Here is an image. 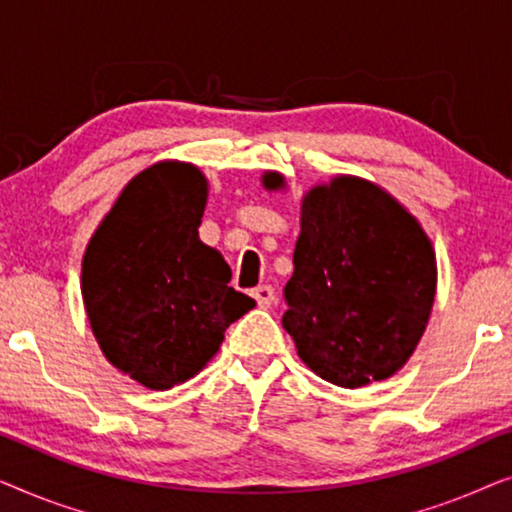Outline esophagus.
<instances>
[{"label":"esophagus","mask_w":512,"mask_h":512,"mask_svg":"<svg viewBox=\"0 0 512 512\" xmlns=\"http://www.w3.org/2000/svg\"><path fill=\"white\" fill-rule=\"evenodd\" d=\"M251 296H254V300L258 303V307H263V310H268V307H272V303H275V289L268 284H261L256 286L254 291H251Z\"/></svg>","instance_id":"esophagus-1"}]
</instances>
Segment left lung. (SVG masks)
<instances>
[{"label": "left lung", "instance_id": "obj_1", "mask_svg": "<svg viewBox=\"0 0 512 512\" xmlns=\"http://www.w3.org/2000/svg\"><path fill=\"white\" fill-rule=\"evenodd\" d=\"M268 191L284 188L265 172ZM436 298V254L419 221L373 181L340 174L303 195L282 326L321 380H387L422 340Z\"/></svg>", "mask_w": 512, "mask_h": 512}]
</instances>
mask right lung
I'll use <instances>...</instances> for the list:
<instances>
[{
  "label": "right lung",
  "instance_id": "1",
  "mask_svg": "<svg viewBox=\"0 0 512 512\" xmlns=\"http://www.w3.org/2000/svg\"><path fill=\"white\" fill-rule=\"evenodd\" d=\"M207 179L165 160L128 181L90 237L81 293L111 366L144 387L172 389L219 352L226 328L256 303L230 284L219 251L200 242Z\"/></svg>",
  "mask_w": 512,
  "mask_h": 512
}]
</instances>
